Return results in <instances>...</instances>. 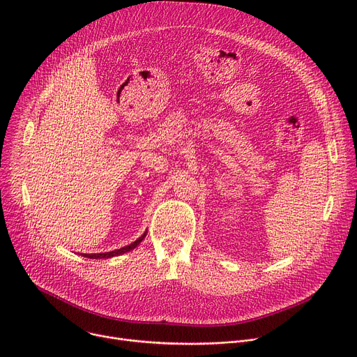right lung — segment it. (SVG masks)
Segmentation results:
<instances>
[{
  "label": "right lung",
  "mask_w": 357,
  "mask_h": 357,
  "mask_svg": "<svg viewBox=\"0 0 357 357\" xmlns=\"http://www.w3.org/2000/svg\"><path fill=\"white\" fill-rule=\"evenodd\" d=\"M146 236V233H144L139 238H137L134 243H131L130 245H126V247H121L119 250H114V251H109V252H97V254H82L83 257H87V259H110V257H116V256H120V254H124L127 251H131L134 250L142 240L144 237Z\"/></svg>",
  "instance_id": "right-lung-1"
}]
</instances>
